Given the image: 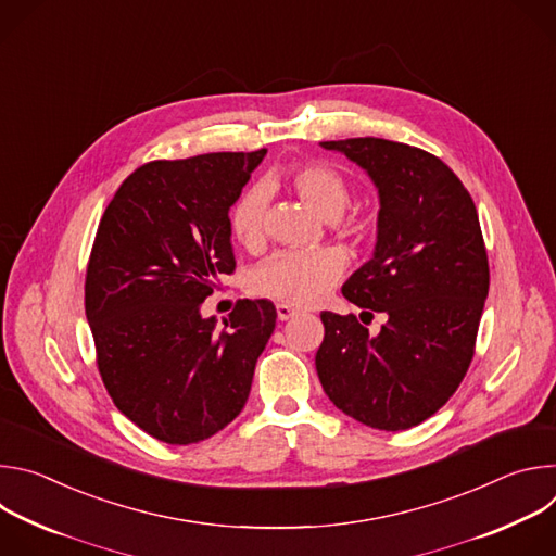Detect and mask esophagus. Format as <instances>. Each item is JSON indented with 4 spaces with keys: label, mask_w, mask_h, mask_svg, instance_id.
<instances>
[{
    "label": "esophagus",
    "mask_w": 556,
    "mask_h": 556,
    "mask_svg": "<svg viewBox=\"0 0 556 556\" xmlns=\"http://www.w3.org/2000/svg\"><path fill=\"white\" fill-rule=\"evenodd\" d=\"M294 316H299V309H296V307H292V305H288V303H279V305H277V319H279V321H290V319H294Z\"/></svg>",
    "instance_id": "obj_1"
}]
</instances>
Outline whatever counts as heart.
Wrapping results in <instances>:
<instances>
[{
  "label": "heart",
  "instance_id": "obj_1",
  "mask_svg": "<svg viewBox=\"0 0 556 556\" xmlns=\"http://www.w3.org/2000/svg\"><path fill=\"white\" fill-rule=\"evenodd\" d=\"M281 182L324 219H339L350 204V185L341 172L324 163H303L286 169ZM268 191L257 185L244 191L230 208L228 226L237 244L257 251L266 240ZM345 270V255L337 249L281 251L253 275V288L290 305L319 303Z\"/></svg>",
  "mask_w": 556,
  "mask_h": 556
}]
</instances>
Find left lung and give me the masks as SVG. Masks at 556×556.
Masks as SVG:
<instances>
[{
  "mask_svg": "<svg viewBox=\"0 0 556 556\" xmlns=\"http://www.w3.org/2000/svg\"><path fill=\"white\" fill-rule=\"evenodd\" d=\"M321 147L345 153L378 189L374 257L343 294L387 321L369 334L354 314L321 312L316 374L350 418L412 429L451 399L475 354L491 279L478 208L440 157L418 147L371 136Z\"/></svg>",
  "mask_w": 556,
  "mask_h": 556,
  "instance_id": "1",
  "label": "left lung"
}]
</instances>
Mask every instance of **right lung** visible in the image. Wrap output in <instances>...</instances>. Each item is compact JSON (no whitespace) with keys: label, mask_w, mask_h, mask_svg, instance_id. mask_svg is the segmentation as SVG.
<instances>
[{"label":"right lung","mask_w":556,"mask_h":556,"mask_svg":"<svg viewBox=\"0 0 556 556\" xmlns=\"http://www.w3.org/2000/svg\"><path fill=\"white\" fill-rule=\"evenodd\" d=\"M266 149L138 167L108 204L86 275L97 363L121 414L151 438L195 444L244 409L277 321L242 299L217 328L202 303L235 270L228 211Z\"/></svg>","instance_id":"1"}]
</instances>
